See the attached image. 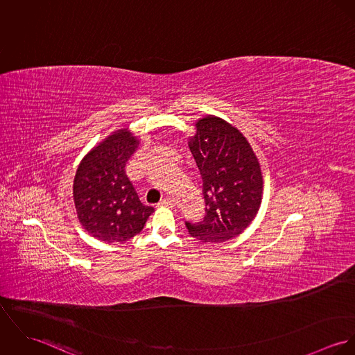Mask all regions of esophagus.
Listing matches in <instances>:
<instances>
[{"mask_svg":"<svg viewBox=\"0 0 355 355\" xmlns=\"http://www.w3.org/2000/svg\"><path fill=\"white\" fill-rule=\"evenodd\" d=\"M159 206H168V207H173V206H175V201L166 197V198L161 200V202H159Z\"/></svg>","mask_w":355,"mask_h":355,"instance_id":"obj_1","label":"esophagus"}]
</instances>
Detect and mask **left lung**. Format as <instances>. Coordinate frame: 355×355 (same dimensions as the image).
Segmentation results:
<instances>
[{"label": "left lung", "mask_w": 355, "mask_h": 355, "mask_svg": "<svg viewBox=\"0 0 355 355\" xmlns=\"http://www.w3.org/2000/svg\"><path fill=\"white\" fill-rule=\"evenodd\" d=\"M189 148L202 176L206 214L186 223L193 238L221 243L241 235L259 210L263 179L259 161L246 137L214 114L197 120Z\"/></svg>", "instance_id": "obj_1"}]
</instances>
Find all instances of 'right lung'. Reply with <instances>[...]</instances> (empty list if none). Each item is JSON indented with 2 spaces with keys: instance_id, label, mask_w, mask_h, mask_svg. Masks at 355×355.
Masks as SVG:
<instances>
[{
  "instance_id": "1",
  "label": "right lung",
  "mask_w": 355,
  "mask_h": 355,
  "mask_svg": "<svg viewBox=\"0 0 355 355\" xmlns=\"http://www.w3.org/2000/svg\"><path fill=\"white\" fill-rule=\"evenodd\" d=\"M139 146V139L120 128L87 153L78 165L72 194L82 227L105 243L138 235L152 206H145L125 175V164Z\"/></svg>"
}]
</instances>
